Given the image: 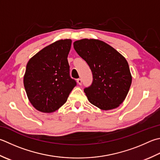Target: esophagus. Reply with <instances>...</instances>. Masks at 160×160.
<instances>
[{
	"label": "esophagus",
	"instance_id": "obj_1",
	"mask_svg": "<svg viewBox=\"0 0 160 160\" xmlns=\"http://www.w3.org/2000/svg\"><path fill=\"white\" fill-rule=\"evenodd\" d=\"M77 82L80 85V84H82V79H81V78H78V79L77 80Z\"/></svg>",
	"mask_w": 160,
	"mask_h": 160
}]
</instances>
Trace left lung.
<instances>
[{
  "instance_id": "obj_1",
  "label": "left lung",
  "mask_w": 160,
  "mask_h": 160,
  "mask_svg": "<svg viewBox=\"0 0 160 160\" xmlns=\"http://www.w3.org/2000/svg\"><path fill=\"white\" fill-rule=\"evenodd\" d=\"M74 49L92 70L93 82L84 92L92 105L102 110L118 108L124 101L132 83L129 65L121 53L102 41L83 39Z\"/></svg>"
}]
</instances>
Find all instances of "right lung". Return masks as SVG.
I'll use <instances>...</instances> for the list:
<instances>
[{
    "mask_svg": "<svg viewBox=\"0 0 160 160\" xmlns=\"http://www.w3.org/2000/svg\"><path fill=\"white\" fill-rule=\"evenodd\" d=\"M72 41L58 40L30 59L23 76L28 100L43 113H51L67 102L76 82L70 77L68 55Z\"/></svg>",
    "mask_w": 160,
    "mask_h": 160,
    "instance_id": "right-lung-1",
    "label": "right lung"
}]
</instances>
